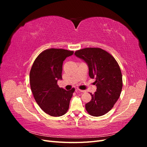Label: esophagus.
Listing matches in <instances>:
<instances>
[{"label":"esophagus","mask_w":147,"mask_h":147,"mask_svg":"<svg viewBox=\"0 0 147 147\" xmlns=\"http://www.w3.org/2000/svg\"><path fill=\"white\" fill-rule=\"evenodd\" d=\"M76 91H77V92H82V93L85 92V91H84V90H79V89H77Z\"/></svg>","instance_id":"obj_1"}]
</instances>
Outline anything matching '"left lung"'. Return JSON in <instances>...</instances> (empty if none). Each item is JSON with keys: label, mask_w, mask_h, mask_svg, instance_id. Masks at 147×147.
<instances>
[{"label": "left lung", "mask_w": 147, "mask_h": 147, "mask_svg": "<svg viewBox=\"0 0 147 147\" xmlns=\"http://www.w3.org/2000/svg\"><path fill=\"white\" fill-rule=\"evenodd\" d=\"M75 55L88 65L89 76L96 78L97 90L91 93L92 99L86 104L89 114L100 117L109 112L119 99L123 86L119 66L109 53L99 48H86L77 51Z\"/></svg>", "instance_id": "8db88e82"}]
</instances>
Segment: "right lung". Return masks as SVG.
I'll list each match as a JSON object with an SVG mask.
<instances>
[{
	"mask_svg": "<svg viewBox=\"0 0 147 147\" xmlns=\"http://www.w3.org/2000/svg\"><path fill=\"white\" fill-rule=\"evenodd\" d=\"M73 54V51L64 49H48L38 56L31 68L29 81L34 99L52 117L62 116L69 109L75 89L66 91L57 82L63 79V61Z\"/></svg>",
	"mask_w": 147,
	"mask_h": 147,
	"instance_id": "1",
	"label": "right lung"
}]
</instances>
